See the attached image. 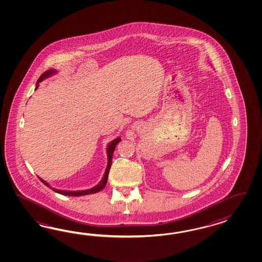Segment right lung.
I'll return each mask as SVG.
<instances>
[{
	"instance_id": "obj_1",
	"label": "right lung",
	"mask_w": 262,
	"mask_h": 262,
	"mask_svg": "<svg viewBox=\"0 0 262 262\" xmlns=\"http://www.w3.org/2000/svg\"><path fill=\"white\" fill-rule=\"evenodd\" d=\"M57 71L56 69H50L48 71L44 72L41 76H40L39 79H37V82H36V86H35V90L39 86V82H41L42 80H44L45 79H47L49 77L53 76L56 74ZM121 141V138L117 137L115 138L114 140H112L111 142L108 143L107 147H106V155H107V166L106 169L104 171V174H103V179L100 183H98L97 185H95L94 187L90 188V189H86V190H79V191H68V190H59V189H56V188H53L52 186H50L49 183H46L44 180L40 179V181L42 183H44L46 186L50 187L52 190L55 191L58 194H61V195H65V196H75V197H78V196H84V195H89V194H93V193H97V192H100V191L103 189V187L105 186L106 182H107V178H108V173H110V170H111V163H112V156H113V152L115 150V147L118 143Z\"/></svg>"
}]
</instances>
